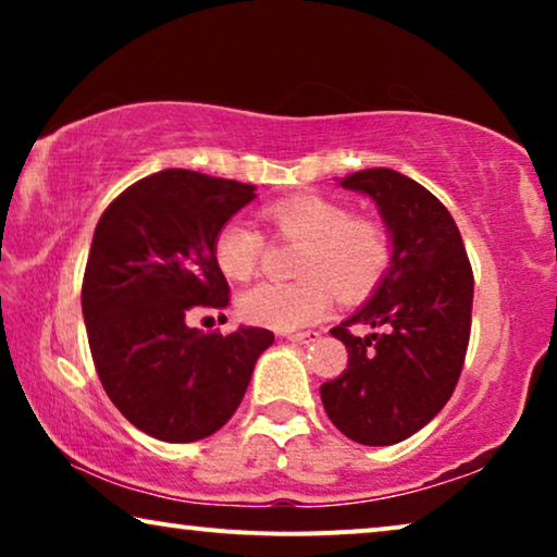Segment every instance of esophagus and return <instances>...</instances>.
Masks as SVG:
<instances>
[{
    "label": "esophagus",
    "mask_w": 557,
    "mask_h": 557,
    "mask_svg": "<svg viewBox=\"0 0 557 557\" xmlns=\"http://www.w3.org/2000/svg\"><path fill=\"white\" fill-rule=\"evenodd\" d=\"M288 342L294 345H311V342L319 339V332H296V334H286Z\"/></svg>",
    "instance_id": "34e87169"
}]
</instances>
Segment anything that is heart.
<instances>
[{
	"label": "heart",
	"mask_w": 557,
	"mask_h": 557,
	"mask_svg": "<svg viewBox=\"0 0 557 557\" xmlns=\"http://www.w3.org/2000/svg\"><path fill=\"white\" fill-rule=\"evenodd\" d=\"M263 220L281 240L299 243L288 284H258L240 294L243 322L292 332L317 322L330 294L357 304L375 292L393 263V238L377 220L352 215L324 195H294L263 208ZM265 238L240 220L220 227L212 243L218 269L231 281H248L261 265Z\"/></svg>",
	"instance_id": "1"
}]
</instances>
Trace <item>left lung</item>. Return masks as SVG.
I'll list each match as a JSON object with an SVG mask.
<instances>
[{"mask_svg":"<svg viewBox=\"0 0 557 557\" xmlns=\"http://www.w3.org/2000/svg\"><path fill=\"white\" fill-rule=\"evenodd\" d=\"M342 187L377 202L393 235V263L372 299L330 330L345 342L349 360L319 393L347 438L391 446L421 431L459 383L474 273L451 212L423 185L377 166L349 174ZM352 325L376 332L357 338Z\"/></svg>","mask_w":557,"mask_h":557,"instance_id":"8db88e82","label":"left lung"}]
</instances>
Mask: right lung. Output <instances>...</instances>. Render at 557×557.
I'll return each instance as SVG.
<instances>
[{"instance_id":"1","label":"right lung","mask_w":557,"mask_h":557,"mask_svg":"<svg viewBox=\"0 0 557 557\" xmlns=\"http://www.w3.org/2000/svg\"><path fill=\"white\" fill-rule=\"evenodd\" d=\"M253 189L164 170L126 187L96 225L81 292L90 355L121 416L159 441L189 444L223 429L273 345L261 326H187L193 309L231 299L212 243Z\"/></svg>"}]
</instances>
